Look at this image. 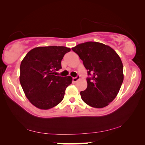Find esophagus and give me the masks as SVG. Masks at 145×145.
<instances>
[{"label":"esophagus","mask_w":145,"mask_h":145,"mask_svg":"<svg viewBox=\"0 0 145 145\" xmlns=\"http://www.w3.org/2000/svg\"><path fill=\"white\" fill-rule=\"evenodd\" d=\"M80 79V76L79 75H77L76 77H73L72 79V81L73 82H76L77 81H79Z\"/></svg>","instance_id":"34e87169"}]
</instances>
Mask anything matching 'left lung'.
<instances>
[{
    "mask_svg": "<svg viewBox=\"0 0 145 145\" xmlns=\"http://www.w3.org/2000/svg\"><path fill=\"white\" fill-rule=\"evenodd\" d=\"M83 62L88 74L87 88L80 92L82 101L91 107L104 108L119 93L124 75L120 57L109 46L97 42L79 44L72 48Z\"/></svg>",
    "mask_w": 145,
    "mask_h": 145,
    "instance_id": "8db88e82",
    "label": "left lung"
}]
</instances>
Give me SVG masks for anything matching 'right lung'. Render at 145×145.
<instances>
[{
	"mask_svg": "<svg viewBox=\"0 0 145 145\" xmlns=\"http://www.w3.org/2000/svg\"><path fill=\"white\" fill-rule=\"evenodd\" d=\"M65 46H40L31 50L20 66V82L25 95L32 105L48 110L63 101L66 88L72 84L71 76H56L61 61L70 51Z\"/></svg>",
	"mask_w": 145,
	"mask_h": 145,
	"instance_id": "obj_1",
	"label": "right lung"
}]
</instances>
